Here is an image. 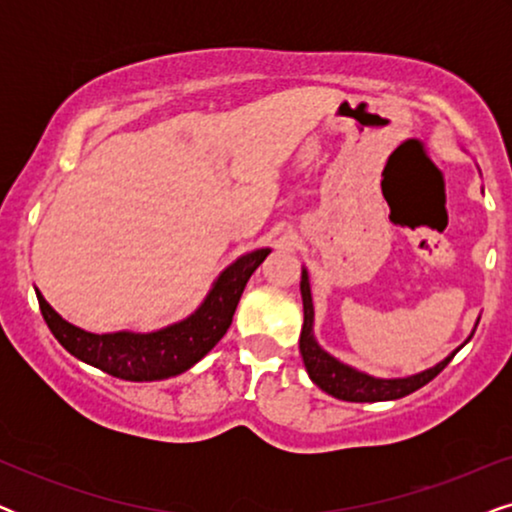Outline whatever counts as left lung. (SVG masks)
<instances>
[{
	"label": "left lung",
	"mask_w": 512,
	"mask_h": 512,
	"mask_svg": "<svg viewBox=\"0 0 512 512\" xmlns=\"http://www.w3.org/2000/svg\"><path fill=\"white\" fill-rule=\"evenodd\" d=\"M300 296H303V331H300V356L307 368L310 380L317 384L321 391L331 394L340 401H352V403H377V401H396L424 387L426 382H431L447 363L452 361V356L473 338V333L468 335L466 342L461 347L454 349L450 356H445L443 361L436 363L433 368H426L417 375L408 377H373L363 370H356L347 363H342L319 347L317 338H314V305H312V289H310V277L303 268L300 275ZM478 326V324H475Z\"/></svg>",
	"instance_id": "8db88e82"
}]
</instances>
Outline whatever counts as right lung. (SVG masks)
I'll return each instance as SVG.
<instances>
[{
	"label": "right lung",
	"instance_id": "add662e5",
	"mask_svg": "<svg viewBox=\"0 0 512 512\" xmlns=\"http://www.w3.org/2000/svg\"><path fill=\"white\" fill-rule=\"evenodd\" d=\"M268 254L270 249L265 247L237 258L214 279L212 289L198 305V310L177 324L151 333L116 331L100 335L83 331L62 319L46 303L41 291H37V300L55 340L79 361L100 368L102 373L114 375L118 380H167L193 368L226 335L233 324V314L244 286Z\"/></svg>",
	"mask_w": 512,
	"mask_h": 512
}]
</instances>
